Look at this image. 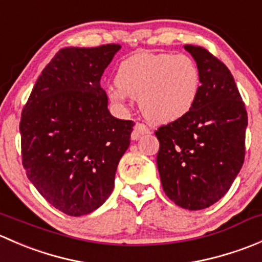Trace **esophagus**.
<instances>
[{"label":"esophagus","mask_w":262,"mask_h":262,"mask_svg":"<svg viewBox=\"0 0 262 262\" xmlns=\"http://www.w3.org/2000/svg\"><path fill=\"white\" fill-rule=\"evenodd\" d=\"M149 133V128L147 125L142 123H137L136 126H134V130L132 133V139L133 141H137V139L141 138V136H144V134Z\"/></svg>","instance_id":"1"}]
</instances>
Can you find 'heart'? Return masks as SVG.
Instances as JSON below:
<instances>
[{
	"mask_svg": "<svg viewBox=\"0 0 262 262\" xmlns=\"http://www.w3.org/2000/svg\"><path fill=\"white\" fill-rule=\"evenodd\" d=\"M115 84L107 91L110 100L123 105L129 97L152 123H171L184 118L196 102L200 75L196 64L185 54L139 53L119 64Z\"/></svg>",
	"mask_w": 262,
	"mask_h": 262,
	"instance_id": "b5f03b06",
	"label": "heart"
}]
</instances>
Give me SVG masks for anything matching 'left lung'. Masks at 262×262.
<instances>
[{"label": "left lung", "mask_w": 262, "mask_h": 262, "mask_svg": "<svg viewBox=\"0 0 262 262\" xmlns=\"http://www.w3.org/2000/svg\"><path fill=\"white\" fill-rule=\"evenodd\" d=\"M184 48L199 70V95L184 118L156 132L157 167L165 194L200 210L226 195L244 165L247 113L226 64L202 47Z\"/></svg>", "instance_id": "1"}]
</instances>
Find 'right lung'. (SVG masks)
Returning <instances> with one entry per match:
<instances>
[{
  "label": "right lung",
  "instance_id": "right-lung-1",
  "mask_svg": "<svg viewBox=\"0 0 262 262\" xmlns=\"http://www.w3.org/2000/svg\"><path fill=\"white\" fill-rule=\"evenodd\" d=\"M120 48L60 49L39 76L21 114L26 176L67 215H84L106 202L130 143L134 123L110 114L100 86Z\"/></svg>",
  "mask_w": 262,
  "mask_h": 262
}]
</instances>
